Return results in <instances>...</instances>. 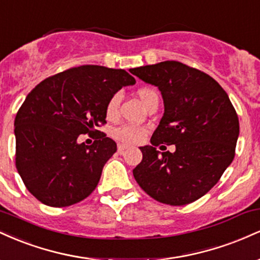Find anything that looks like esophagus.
<instances>
[{
  "label": "esophagus",
  "mask_w": 260,
  "mask_h": 260,
  "mask_svg": "<svg viewBox=\"0 0 260 260\" xmlns=\"http://www.w3.org/2000/svg\"><path fill=\"white\" fill-rule=\"evenodd\" d=\"M126 149H127V147H126V145H124V144H118L117 150H118V153H120V154L123 153V151L126 150Z\"/></svg>",
  "instance_id": "obj_1"
}]
</instances>
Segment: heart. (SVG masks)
Listing matches in <instances>:
<instances>
[{
    "mask_svg": "<svg viewBox=\"0 0 260 260\" xmlns=\"http://www.w3.org/2000/svg\"><path fill=\"white\" fill-rule=\"evenodd\" d=\"M137 95H138L139 100L142 101L143 105L147 107V109L154 100L159 99V98H157L156 91H155L154 89L148 88V86L138 89ZM120 101H121L120 94H113L109 99V101H107L106 109H105L107 120H115V118L117 117ZM145 134H147V129H145L144 127L131 126V124H124V126L117 127L112 131L113 138L118 140V142L124 145H132V144H137V143L142 142V140L144 139Z\"/></svg>",
    "mask_w": 260,
    "mask_h": 260,
    "instance_id": "obj_1",
    "label": "heart"
}]
</instances>
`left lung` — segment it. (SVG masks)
Returning a JSON list of instances; mask_svg holds the SVG:
<instances>
[{
  "mask_svg": "<svg viewBox=\"0 0 260 260\" xmlns=\"http://www.w3.org/2000/svg\"><path fill=\"white\" fill-rule=\"evenodd\" d=\"M157 86L164 115L140 147L142 162L133 176L151 198L169 205H186L211 189L235 157L240 123L229 95L215 79L177 61L129 70ZM174 144V153L156 150ZM161 149L166 148L161 145Z\"/></svg>",
  "mask_w": 260,
  "mask_h": 260,
  "instance_id": "1",
  "label": "left lung"
}]
</instances>
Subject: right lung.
<instances>
[{"label":"right lung","mask_w":260,"mask_h":260,"mask_svg":"<svg viewBox=\"0 0 260 260\" xmlns=\"http://www.w3.org/2000/svg\"><path fill=\"white\" fill-rule=\"evenodd\" d=\"M136 84L124 70L85 64L49 77L25 98L14 120L16 166L25 187L50 207L85 199L99 183L117 145L96 127L106 123V104ZM98 133L91 146L80 134Z\"/></svg>","instance_id":"add662e5"}]
</instances>
